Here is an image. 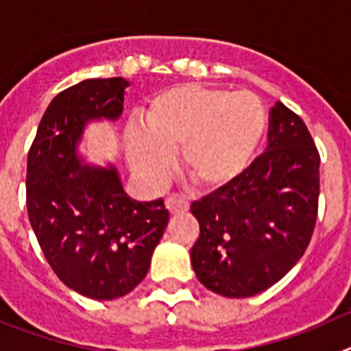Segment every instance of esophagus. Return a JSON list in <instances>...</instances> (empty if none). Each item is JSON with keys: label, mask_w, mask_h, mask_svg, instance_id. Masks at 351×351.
I'll return each mask as SVG.
<instances>
[{"label": "esophagus", "mask_w": 351, "mask_h": 351, "mask_svg": "<svg viewBox=\"0 0 351 351\" xmlns=\"http://www.w3.org/2000/svg\"><path fill=\"white\" fill-rule=\"evenodd\" d=\"M166 208L169 210V213H183V211L189 210V201L185 197H182V195H169L168 199H166Z\"/></svg>", "instance_id": "34e87169"}]
</instances>
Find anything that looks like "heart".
<instances>
[{
    "instance_id": "obj_1",
    "label": "heart",
    "mask_w": 351,
    "mask_h": 351,
    "mask_svg": "<svg viewBox=\"0 0 351 351\" xmlns=\"http://www.w3.org/2000/svg\"><path fill=\"white\" fill-rule=\"evenodd\" d=\"M143 132H125V152L134 171L160 182L169 154L180 150L183 173L203 191L238 182L257 157L267 131V113L252 93L178 85L150 99L141 113Z\"/></svg>"
}]
</instances>
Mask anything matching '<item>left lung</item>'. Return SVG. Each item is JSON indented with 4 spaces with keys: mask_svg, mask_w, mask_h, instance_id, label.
Instances as JSON below:
<instances>
[{
    "mask_svg": "<svg viewBox=\"0 0 351 351\" xmlns=\"http://www.w3.org/2000/svg\"><path fill=\"white\" fill-rule=\"evenodd\" d=\"M267 141L238 182L191 206L199 222L194 273L226 298H252L280 282L317 222L320 156L301 117L280 101L269 112Z\"/></svg>",
    "mask_w": 351,
    "mask_h": 351,
    "instance_id": "1",
    "label": "left lung"
}]
</instances>
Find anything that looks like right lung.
<instances>
[{"label": "right lung", "mask_w": 351, "mask_h": 351, "mask_svg": "<svg viewBox=\"0 0 351 351\" xmlns=\"http://www.w3.org/2000/svg\"><path fill=\"white\" fill-rule=\"evenodd\" d=\"M129 82L90 78L50 101L27 154V215L58 278L75 292L112 301L141 283L168 226L162 199L125 194L113 164L82 159L85 128L119 121Z\"/></svg>", "instance_id": "1"}]
</instances>
